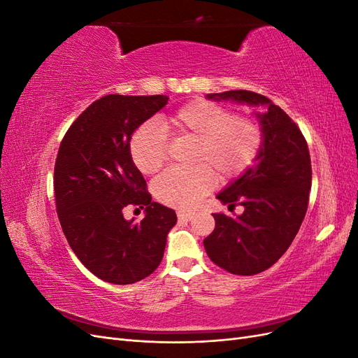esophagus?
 Masks as SVG:
<instances>
[{
    "label": "esophagus",
    "instance_id": "esophagus-1",
    "mask_svg": "<svg viewBox=\"0 0 358 358\" xmlns=\"http://www.w3.org/2000/svg\"><path fill=\"white\" fill-rule=\"evenodd\" d=\"M178 218H179V221H191V220L194 218V212L179 210V212H178Z\"/></svg>",
    "mask_w": 358,
    "mask_h": 358
}]
</instances>
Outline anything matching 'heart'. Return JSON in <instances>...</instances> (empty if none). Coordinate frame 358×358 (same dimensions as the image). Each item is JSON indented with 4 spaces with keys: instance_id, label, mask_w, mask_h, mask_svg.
<instances>
[{
    "instance_id": "1",
    "label": "heart",
    "mask_w": 358,
    "mask_h": 358,
    "mask_svg": "<svg viewBox=\"0 0 358 358\" xmlns=\"http://www.w3.org/2000/svg\"><path fill=\"white\" fill-rule=\"evenodd\" d=\"M166 133L196 140L189 169H171L154 182L155 197L167 206L192 209L208 194L213 171L221 178L241 175L254 164L263 146V129L254 119L208 100H192L157 124L140 127L129 140V154L143 175H154L167 158Z\"/></svg>"
}]
</instances>
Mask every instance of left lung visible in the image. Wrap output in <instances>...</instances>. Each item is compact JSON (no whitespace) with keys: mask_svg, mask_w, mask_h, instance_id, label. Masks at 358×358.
Returning <instances> with one entry per match:
<instances>
[{"mask_svg":"<svg viewBox=\"0 0 358 358\" xmlns=\"http://www.w3.org/2000/svg\"><path fill=\"white\" fill-rule=\"evenodd\" d=\"M209 100L266 106L259 115L263 146L257 162L216 199L243 213H213L215 230L203 241L212 262L233 275L262 273L285 254L305 218L312 185L310 155L292 119L267 96L251 91L208 94Z\"/></svg>","mask_w":358,"mask_h":358,"instance_id":"8db88e82","label":"left lung"}]
</instances>
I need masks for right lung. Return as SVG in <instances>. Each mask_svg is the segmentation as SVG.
I'll return each instance as SVG.
<instances>
[{
	"label": "right lung",
	"instance_id": "1",
	"mask_svg": "<svg viewBox=\"0 0 358 358\" xmlns=\"http://www.w3.org/2000/svg\"><path fill=\"white\" fill-rule=\"evenodd\" d=\"M167 101V95H106L61 142L53 189L62 231L82 264L106 282L128 285L152 273L178 221L175 210L152 201L129 154L131 134ZM129 203L145 208L140 223L123 218Z\"/></svg>",
	"mask_w": 358,
	"mask_h": 358
}]
</instances>
